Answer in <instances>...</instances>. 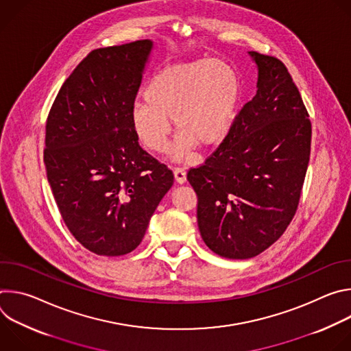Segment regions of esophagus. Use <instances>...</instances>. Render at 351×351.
Listing matches in <instances>:
<instances>
[{"label": "esophagus", "mask_w": 351, "mask_h": 351, "mask_svg": "<svg viewBox=\"0 0 351 351\" xmlns=\"http://www.w3.org/2000/svg\"><path fill=\"white\" fill-rule=\"evenodd\" d=\"M173 176H175V180L179 183V184H183L186 183L187 178H186V171L183 168H175L173 169Z\"/></svg>", "instance_id": "obj_1"}]
</instances>
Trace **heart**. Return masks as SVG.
I'll use <instances>...</instances> for the list:
<instances>
[{"instance_id": "b5f03b06", "label": "heart", "mask_w": 351, "mask_h": 351, "mask_svg": "<svg viewBox=\"0 0 351 351\" xmlns=\"http://www.w3.org/2000/svg\"><path fill=\"white\" fill-rule=\"evenodd\" d=\"M241 97L237 71L225 60L199 58L173 64L156 73L144 88V103L130 112L132 128L154 153L168 148L172 123L180 130L175 156L197 144L214 147L229 133Z\"/></svg>"}]
</instances>
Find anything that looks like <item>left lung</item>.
Returning <instances> with one entry per match:
<instances>
[{"mask_svg":"<svg viewBox=\"0 0 351 351\" xmlns=\"http://www.w3.org/2000/svg\"><path fill=\"white\" fill-rule=\"evenodd\" d=\"M257 66V91L228 136L187 180L197 197L204 243L221 257L247 260L274 244L302 194L311 145L308 112L286 66L247 53Z\"/></svg>","mask_w":351,"mask_h":351,"instance_id":"8db88e82","label":"left lung"}]
</instances>
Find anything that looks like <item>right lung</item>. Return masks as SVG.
Segmentation results:
<instances>
[{
  "label": "right lung",
  "mask_w": 351,
  "mask_h": 351,
  "mask_svg": "<svg viewBox=\"0 0 351 351\" xmlns=\"http://www.w3.org/2000/svg\"><path fill=\"white\" fill-rule=\"evenodd\" d=\"M154 41L91 51L62 84L45 126L44 164L61 217L91 253L141 243L173 173L138 145L130 112Z\"/></svg>",
  "instance_id": "add662e5"
}]
</instances>
